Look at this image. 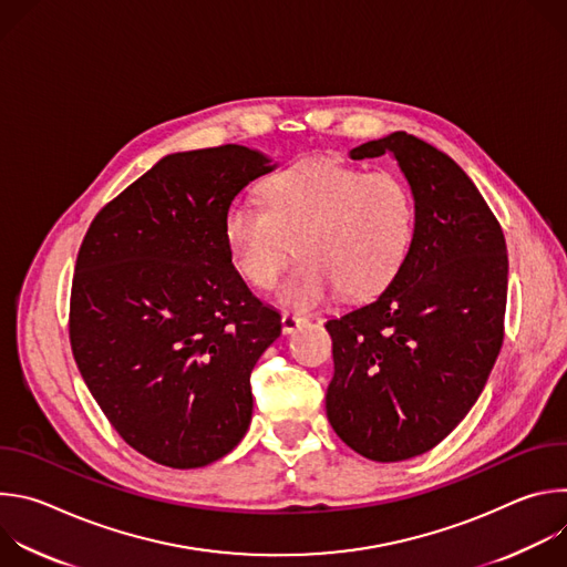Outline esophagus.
<instances>
[{
	"label": "esophagus",
	"mask_w": 567,
	"mask_h": 567,
	"mask_svg": "<svg viewBox=\"0 0 567 567\" xmlns=\"http://www.w3.org/2000/svg\"><path fill=\"white\" fill-rule=\"evenodd\" d=\"M307 322V318H302V316H298V313H291V311H285L282 313V332L285 334H291V332H296L300 326H305Z\"/></svg>",
	"instance_id": "34e87169"
}]
</instances>
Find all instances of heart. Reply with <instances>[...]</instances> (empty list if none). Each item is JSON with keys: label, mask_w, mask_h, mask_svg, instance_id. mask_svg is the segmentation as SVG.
Returning <instances> with one entry per match:
<instances>
[{"label": "heart", "mask_w": 567, "mask_h": 567, "mask_svg": "<svg viewBox=\"0 0 567 567\" xmlns=\"http://www.w3.org/2000/svg\"><path fill=\"white\" fill-rule=\"evenodd\" d=\"M265 206L237 199L224 217L235 271L269 289L298 254L305 258L278 298L298 309L326 302L334 289L368 298L401 271L415 241L411 186L392 173H368L337 158H307L262 182Z\"/></svg>", "instance_id": "heart-1"}]
</instances>
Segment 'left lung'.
<instances>
[{"label":"left lung","instance_id":"8db88e82","mask_svg":"<svg viewBox=\"0 0 567 567\" xmlns=\"http://www.w3.org/2000/svg\"><path fill=\"white\" fill-rule=\"evenodd\" d=\"M388 152L415 197L413 249L372 302L326 322L328 420L374 462L422 455L466 417L503 348L507 307L505 235L466 173L406 132L368 141L350 158Z\"/></svg>","mask_w":567,"mask_h":567}]
</instances>
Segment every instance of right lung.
I'll return each instance as SVG.
<instances>
[{
    "label": "right lung",
    "instance_id": "1",
    "mask_svg": "<svg viewBox=\"0 0 567 567\" xmlns=\"http://www.w3.org/2000/svg\"><path fill=\"white\" fill-rule=\"evenodd\" d=\"M271 171L245 145L168 154L99 210L80 245L73 359L114 431L156 464L206 466L251 424V372L282 326L235 271L224 217Z\"/></svg>",
    "mask_w": 567,
    "mask_h": 567
}]
</instances>
